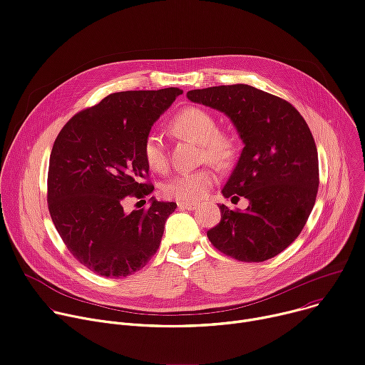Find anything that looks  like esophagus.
I'll use <instances>...</instances> for the list:
<instances>
[{"mask_svg": "<svg viewBox=\"0 0 365 365\" xmlns=\"http://www.w3.org/2000/svg\"><path fill=\"white\" fill-rule=\"evenodd\" d=\"M178 207H179V210H187V211H193L196 208V205L192 202H179Z\"/></svg>", "mask_w": 365, "mask_h": 365, "instance_id": "34e87169", "label": "esophagus"}]
</instances>
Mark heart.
<instances>
[{"label":"heart","mask_w":365,"mask_h":365,"mask_svg":"<svg viewBox=\"0 0 365 365\" xmlns=\"http://www.w3.org/2000/svg\"><path fill=\"white\" fill-rule=\"evenodd\" d=\"M173 126L182 135L202 144V158L220 165H227L237 154L236 140L221 134L217 119L207 110L200 108H186L173 120ZM144 158L150 169L164 172L168 169L169 155L168 145L160 130H150L143 147ZM217 173L211 168L193 172H182L165 182L163 192L168 197L180 202H196L202 200L208 190L215 185Z\"/></svg>","instance_id":"b5f03b06"}]
</instances>
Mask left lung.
I'll use <instances>...</instances> for the list:
<instances>
[{"label":"left lung","mask_w":365,"mask_h":365,"mask_svg":"<svg viewBox=\"0 0 365 365\" xmlns=\"http://www.w3.org/2000/svg\"><path fill=\"white\" fill-rule=\"evenodd\" d=\"M193 103L230 118L245 147L222 187L224 197L245 196V211L220 205L221 221L207 231L224 255L263 262L285 250L302 233L319 187V158L312 132L282 98L247 84L197 88Z\"/></svg>","instance_id":"obj_1"}]
</instances>
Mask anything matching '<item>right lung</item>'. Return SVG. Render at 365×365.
Here are the masks:
<instances>
[{
  "label": "right lung",
  "instance_id": "1",
  "mask_svg": "<svg viewBox=\"0 0 365 365\" xmlns=\"http://www.w3.org/2000/svg\"><path fill=\"white\" fill-rule=\"evenodd\" d=\"M183 90L119 91L73 116L53 143L48 173L52 221L86 268L108 278L144 268L157 252L175 202L150 197L148 210L125 211L130 196L145 197L150 165L144 140Z\"/></svg>",
  "mask_w": 365,
  "mask_h": 365
}]
</instances>
